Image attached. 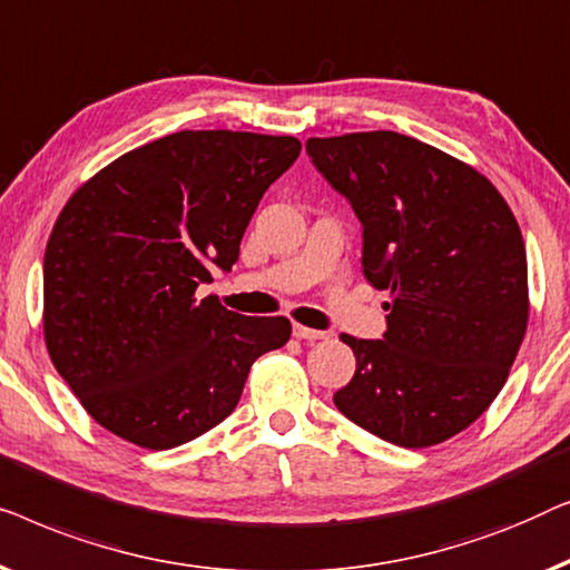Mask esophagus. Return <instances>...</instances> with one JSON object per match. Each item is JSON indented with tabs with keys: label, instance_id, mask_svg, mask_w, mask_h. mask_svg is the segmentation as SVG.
Wrapping results in <instances>:
<instances>
[{
	"label": "esophagus",
	"instance_id": "obj_1",
	"mask_svg": "<svg viewBox=\"0 0 570 570\" xmlns=\"http://www.w3.org/2000/svg\"><path fill=\"white\" fill-rule=\"evenodd\" d=\"M294 335H296V338H302V341H323V338H327L325 331H315V327H307V325H299V323H294Z\"/></svg>",
	"mask_w": 570,
	"mask_h": 570
}]
</instances>
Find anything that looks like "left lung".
Listing matches in <instances>:
<instances>
[{
  "mask_svg": "<svg viewBox=\"0 0 570 570\" xmlns=\"http://www.w3.org/2000/svg\"><path fill=\"white\" fill-rule=\"evenodd\" d=\"M307 151L362 222L366 278L390 292L382 341L341 335L356 374L333 403L390 444H442L491 407L524 341L522 229L485 175L413 136H312Z\"/></svg>",
  "mask_w": 570,
  "mask_h": 570,
  "instance_id": "1",
  "label": "left lung"
}]
</instances>
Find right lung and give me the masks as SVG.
<instances>
[{
  "label": "right lung",
  "instance_id": "1",
  "mask_svg": "<svg viewBox=\"0 0 570 570\" xmlns=\"http://www.w3.org/2000/svg\"><path fill=\"white\" fill-rule=\"evenodd\" d=\"M302 144L250 131H178L85 180L43 258V338L56 372L102 429L173 449L235 411L250 366L292 335L198 299L229 271L263 194Z\"/></svg>",
  "mask_w": 570,
  "mask_h": 570
}]
</instances>
